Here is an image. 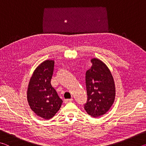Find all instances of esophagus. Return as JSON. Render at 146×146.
<instances>
[{"instance_id":"34e87169","label":"esophagus","mask_w":146,"mask_h":146,"mask_svg":"<svg viewBox=\"0 0 146 146\" xmlns=\"http://www.w3.org/2000/svg\"><path fill=\"white\" fill-rule=\"evenodd\" d=\"M73 101V99L72 98H70V99H66L65 100H64V102H65L66 104H68L69 102H71Z\"/></svg>"}]
</instances>
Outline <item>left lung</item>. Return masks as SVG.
<instances>
[{"instance_id":"left-lung-1","label":"left lung","mask_w":146,"mask_h":146,"mask_svg":"<svg viewBox=\"0 0 146 146\" xmlns=\"http://www.w3.org/2000/svg\"><path fill=\"white\" fill-rule=\"evenodd\" d=\"M92 66L86 73L88 100L84 109L88 115L99 117L106 114L114 103L115 81L110 69L97 58L91 60Z\"/></svg>"}]
</instances>
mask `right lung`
Masks as SVG:
<instances>
[{
	"instance_id": "right-lung-1",
	"label": "right lung",
	"mask_w": 146,
	"mask_h": 146,
	"mask_svg": "<svg viewBox=\"0 0 146 146\" xmlns=\"http://www.w3.org/2000/svg\"><path fill=\"white\" fill-rule=\"evenodd\" d=\"M54 63L53 60H46L39 64L33 71L27 91V99L32 111L46 120L53 117L62 104L51 84Z\"/></svg>"
}]
</instances>
